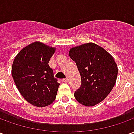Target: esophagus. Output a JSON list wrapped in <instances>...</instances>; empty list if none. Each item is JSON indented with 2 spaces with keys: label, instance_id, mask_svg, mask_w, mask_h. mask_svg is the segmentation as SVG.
<instances>
[{
  "label": "esophagus",
  "instance_id": "obj_1",
  "mask_svg": "<svg viewBox=\"0 0 134 134\" xmlns=\"http://www.w3.org/2000/svg\"><path fill=\"white\" fill-rule=\"evenodd\" d=\"M62 82H65V83H67V82H68V79L67 78L62 79Z\"/></svg>",
  "mask_w": 134,
  "mask_h": 134
}]
</instances>
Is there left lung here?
Instances as JSON below:
<instances>
[{
	"instance_id": "8db88e82",
	"label": "left lung",
	"mask_w": 134,
	"mask_h": 134,
	"mask_svg": "<svg viewBox=\"0 0 134 134\" xmlns=\"http://www.w3.org/2000/svg\"><path fill=\"white\" fill-rule=\"evenodd\" d=\"M69 55L75 62L81 76V86L74 93L76 100L88 107L100 103L116 82L118 67L113 57L92 42L71 48Z\"/></svg>"
}]
</instances>
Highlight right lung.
Wrapping results in <instances>:
<instances>
[{
	"label": "right lung",
	"mask_w": 134,
	"mask_h": 134,
	"mask_svg": "<svg viewBox=\"0 0 134 134\" xmlns=\"http://www.w3.org/2000/svg\"><path fill=\"white\" fill-rule=\"evenodd\" d=\"M55 51V47L35 41L14 58L11 69L14 82L24 98L34 106H47L56 98L59 83L48 64Z\"/></svg>",
	"instance_id": "right-lung-1"
}]
</instances>
